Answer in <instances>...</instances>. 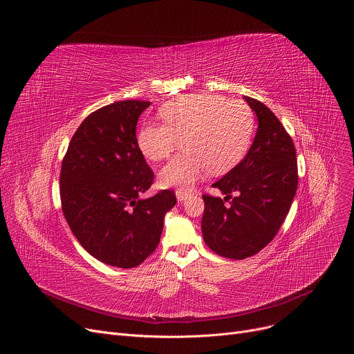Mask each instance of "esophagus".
<instances>
[{
	"label": "esophagus",
	"mask_w": 354,
	"mask_h": 354,
	"mask_svg": "<svg viewBox=\"0 0 354 354\" xmlns=\"http://www.w3.org/2000/svg\"><path fill=\"white\" fill-rule=\"evenodd\" d=\"M187 197H190V193H189V192L182 190V189H178V190H176V198H178L179 201H183V200H186Z\"/></svg>",
	"instance_id": "esophagus-1"
}]
</instances>
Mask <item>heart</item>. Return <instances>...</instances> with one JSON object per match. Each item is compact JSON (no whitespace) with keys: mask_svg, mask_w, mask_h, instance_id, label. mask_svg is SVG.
I'll list each match as a JSON object with an SVG mask.
<instances>
[{"mask_svg":"<svg viewBox=\"0 0 354 354\" xmlns=\"http://www.w3.org/2000/svg\"><path fill=\"white\" fill-rule=\"evenodd\" d=\"M165 123H147L137 134L142 156L151 161L171 157L185 138L187 151L174 158L158 175L169 187L192 189L209 171L220 175L235 167L250 142L254 118L239 100H225L210 92H197L169 100L161 109Z\"/></svg>","mask_w":354,"mask_h":354,"instance_id":"obj_1","label":"heart"}]
</instances>
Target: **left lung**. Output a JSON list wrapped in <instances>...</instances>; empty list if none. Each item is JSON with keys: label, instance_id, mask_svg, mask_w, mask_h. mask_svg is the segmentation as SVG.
<instances>
[{"label": "left lung", "instance_id": "obj_1", "mask_svg": "<svg viewBox=\"0 0 354 354\" xmlns=\"http://www.w3.org/2000/svg\"><path fill=\"white\" fill-rule=\"evenodd\" d=\"M243 99L257 113V136L245 158L212 185L225 197L203 194L201 218L207 246L236 261L254 257L270 243L290 212L298 185L291 137L265 104L249 96ZM230 198V206L225 207L223 201Z\"/></svg>", "mask_w": 354, "mask_h": 354}]
</instances>
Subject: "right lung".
<instances>
[{
	"label": "right lung",
	"instance_id": "right-lung-1",
	"mask_svg": "<svg viewBox=\"0 0 354 354\" xmlns=\"http://www.w3.org/2000/svg\"><path fill=\"white\" fill-rule=\"evenodd\" d=\"M149 105L129 99L92 112L62 164V209L73 234L95 259L122 269L153 254L164 217L176 205L172 190L140 197L154 180L136 137L137 120Z\"/></svg>",
	"mask_w": 354,
	"mask_h": 354
}]
</instances>
